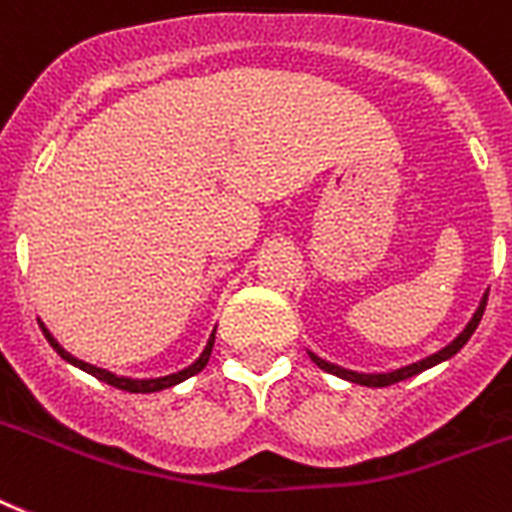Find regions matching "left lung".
<instances>
[{
    "instance_id": "left-lung-1",
    "label": "left lung",
    "mask_w": 512,
    "mask_h": 512,
    "mask_svg": "<svg viewBox=\"0 0 512 512\" xmlns=\"http://www.w3.org/2000/svg\"><path fill=\"white\" fill-rule=\"evenodd\" d=\"M486 298H489V293H484V298H481V304H478L476 314L470 317V322L465 325V330L460 335H457L455 341L449 343V346H444L441 351H436V354H431V357L420 359V362H415V365H407V367H399V370L394 372H354V370H346V367H338V365H330V362H325V359H320L317 354H312L309 351V357H312V362L320 370L330 372V375H338V378L343 380H351V383H359V386H372V388H380V386H391V383H399V380H407L412 378V375H418V372L428 370V367L439 365V362H444V359L455 357L457 351L463 349L465 343H468V338L473 333H476L478 322H481V317H484V309H486Z\"/></svg>"
}]
</instances>
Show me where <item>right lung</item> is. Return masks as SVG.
I'll return each instance as SVG.
<instances>
[{"label": "right lung", "mask_w": 512, "mask_h": 512, "mask_svg": "<svg viewBox=\"0 0 512 512\" xmlns=\"http://www.w3.org/2000/svg\"><path fill=\"white\" fill-rule=\"evenodd\" d=\"M42 330H44V338L49 341V346H52V349H55L57 354L65 359V362H71L73 367H79V370L89 372V375H94V378L102 380V383H108V386L121 388V391H129V394H153V391H163V388L177 386V383H182V380L192 378V375H198V372L208 365V357H211V349H214V335H216V330H214V333H211V338H208L203 354H200V357L195 359L190 367H185V370L174 372V375H163V378L137 380V378H124V375H113V372L102 370V367H94V365H89V362H81V359H76L73 354H68V351H65L63 346L55 341V338H52V333H49L47 327L42 325Z\"/></svg>", "instance_id": "right-lung-1"}]
</instances>
